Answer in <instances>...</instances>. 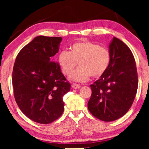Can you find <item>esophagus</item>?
<instances>
[{
    "instance_id": "34e87169",
    "label": "esophagus",
    "mask_w": 149,
    "mask_h": 149,
    "mask_svg": "<svg viewBox=\"0 0 149 149\" xmlns=\"http://www.w3.org/2000/svg\"><path fill=\"white\" fill-rule=\"evenodd\" d=\"M72 87L73 89H78V88H79V87H80V85L77 84V83H72Z\"/></svg>"
}]
</instances>
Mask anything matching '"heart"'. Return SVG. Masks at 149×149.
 I'll list each match as a JSON object with an SVG mask.
<instances>
[{
  "label": "heart",
  "instance_id": "1",
  "mask_svg": "<svg viewBox=\"0 0 149 149\" xmlns=\"http://www.w3.org/2000/svg\"><path fill=\"white\" fill-rule=\"evenodd\" d=\"M111 60L109 49L91 42H77L70 52L63 50L58 56V63L63 74L70 75L79 62V68L71 74L70 79L77 82L87 81L91 76L99 78L109 68Z\"/></svg>",
  "mask_w": 149,
  "mask_h": 149
}]
</instances>
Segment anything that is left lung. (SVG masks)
I'll return each mask as SVG.
<instances>
[{
	"label": "left lung",
	"mask_w": 149,
	"mask_h": 149,
	"mask_svg": "<svg viewBox=\"0 0 149 149\" xmlns=\"http://www.w3.org/2000/svg\"><path fill=\"white\" fill-rule=\"evenodd\" d=\"M111 60L109 68L91 85L87 104L90 113L104 121H115L129 111L138 89L137 68L130 48L114 37L109 45Z\"/></svg>",
	"instance_id": "left-lung-1"
}]
</instances>
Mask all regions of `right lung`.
Masks as SVG:
<instances>
[{
    "mask_svg": "<svg viewBox=\"0 0 149 149\" xmlns=\"http://www.w3.org/2000/svg\"><path fill=\"white\" fill-rule=\"evenodd\" d=\"M62 37L38 36L22 49L12 73L14 97L21 111L32 121L48 124L64 112L63 96L70 84L53 57Z\"/></svg>",
    "mask_w": 149,
    "mask_h": 149,
    "instance_id": "1",
    "label": "right lung"
}]
</instances>
